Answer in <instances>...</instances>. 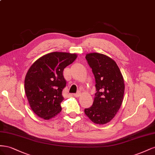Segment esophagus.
<instances>
[{
    "mask_svg": "<svg viewBox=\"0 0 155 155\" xmlns=\"http://www.w3.org/2000/svg\"><path fill=\"white\" fill-rule=\"evenodd\" d=\"M80 95H81V93L78 92V93H77V94H74L73 96L75 97H78L79 96H80Z\"/></svg>",
    "mask_w": 155,
    "mask_h": 155,
    "instance_id": "obj_1",
    "label": "esophagus"
}]
</instances>
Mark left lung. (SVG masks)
Segmentation results:
<instances>
[{
	"label": "left lung",
	"instance_id": "1",
	"mask_svg": "<svg viewBox=\"0 0 155 155\" xmlns=\"http://www.w3.org/2000/svg\"><path fill=\"white\" fill-rule=\"evenodd\" d=\"M95 78L97 92L94 103L84 112L96 124L104 125L120 108L125 91L124 79L117 64L108 56L93 52L86 55Z\"/></svg>",
	"mask_w": 155,
	"mask_h": 155
}]
</instances>
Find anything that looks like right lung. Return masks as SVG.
I'll return each mask as SVG.
<instances>
[{
	"label": "right lung",
	"mask_w": 155,
	"mask_h": 155,
	"mask_svg": "<svg viewBox=\"0 0 155 155\" xmlns=\"http://www.w3.org/2000/svg\"><path fill=\"white\" fill-rule=\"evenodd\" d=\"M77 57L76 54L53 52L41 56L29 68L25 90L31 109L38 117L49 119L61 112L66 86L64 69Z\"/></svg>",
	"instance_id": "obj_1"
}]
</instances>
